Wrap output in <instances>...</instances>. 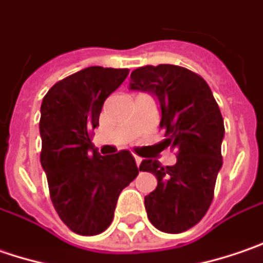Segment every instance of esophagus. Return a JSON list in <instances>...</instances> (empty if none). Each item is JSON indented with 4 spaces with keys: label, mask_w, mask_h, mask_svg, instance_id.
Here are the masks:
<instances>
[{
    "label": "esophagus",
    "mask_w": 263,
    "mask_h": 263,
    "mask_svg": "<svg viewBox=\"0 0 263 263\" xmlns=\"http://www.w3.org/2000/svg\"><path fill=\"white\" fill-rule=\"evenodd\" d=\"M134 157H135V163H137V166L140 167V165H141V160H143V159H141L140 156H134Z\"/></svg>",
    "instance_id": "34e87169"
}]
</instances>
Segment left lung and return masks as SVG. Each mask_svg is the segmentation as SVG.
<instances>
[{"label": "left lung", "mask_w": 263, "mask_h": 263, "mask_svg": "<svg viewBox=\"0 0 263 263\" xmlns=\"http://www.w3.org/2000/svg\"><path fill=\"white\" fill-rule=\"evenodd\" d=\"M131 89L154 94L162 110L163 147L177 152V163L162 166L145 159L157 187L144 197L147 216L163 233H184L200 222L211 206L222 166L223 119L208 82L175 64L143 66L131 73Z\"/></svg>", "instance_id": "8db88e82"}]
</instances>
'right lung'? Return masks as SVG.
<instances>
[{
	"label": "right lung",
	"mask_w": 263,
	"mask_h": 263,
	"mask_svg": "<svg viewBox=\"0 0 263 263\" xmlns=\"http://www.w3.org/2000/svg\"><path fill=\"white\" fill-rule=\"evenodd\" d=\"M128 73V69L86 67L54 84L41 104V165L54 209L76 234L106 231L120 191L138 175L131 152L103 157L91 141L106 98Z\"/></svg>",
	"instance_id": "1"
}]
</instances>
